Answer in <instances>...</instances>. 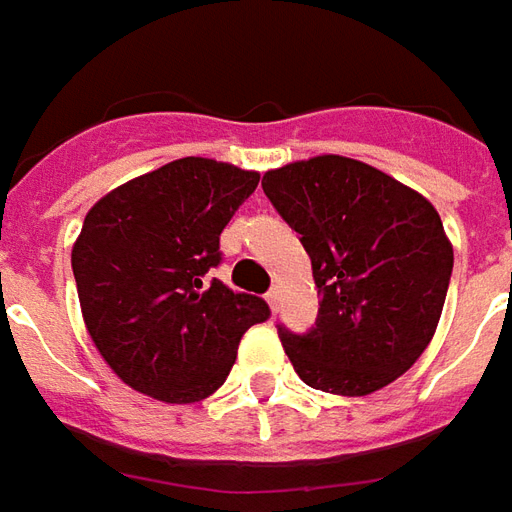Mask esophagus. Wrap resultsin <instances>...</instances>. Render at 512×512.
I'll list each match as a JSON object with an SVG mask.
<instances>
[{
    "label": "esophagus",
    "instance_id": "obj_1",
    "mask_svg": "<svg viewBox=\"0 0 512 512\" xmlns=\"http://www.w3.org/2000/svg\"><path fill=\"white\" fill-rule=\"evenodd\" d=\"M264 297H267V303H270V308L275 311V308H278V297H281V292H278V289L273 286V289H270V292H267Z\"/></svg>",
    "mask_w": 512,
    "mask_h": 512
}]
</instances>
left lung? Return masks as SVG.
<instances>
[{"label":"left lung","mask_w":512,"mask_h":512,"mask_svg":"<svg viewBox=\"0 0 512 512\" xmlns=\"http://www.w3.org/2000/svg\"><path fill=\"white\" fill-rule=\"evenodd\" d=\"M264 195L311 256L320 314L278 336L311 389L364 397L408 372L430 344L452 275V245L433 204L358 159L267 170Z\"/></svg>","instance_id":"obj_1"}]
</instances>
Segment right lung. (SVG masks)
<instances>
[{
	"label": "right lung",
	"mask_w": 512,
	"mask_h": 512,
	"mask_svg": "<svg viewBox=\"0 0 512 512\" xmlns=\"http://www.w3.org/2000/svg\"><path fill=\"white\" fill-rule=\"evenodd\" d=\"M256 170L184 157L126 181L90 209L71 250L82 317L101 358L140 394L198 402L226 383L262 297L206 281L220 234Z\"/></svg>",
	"instance_id": "right-lung-1"
}]
</instances>
